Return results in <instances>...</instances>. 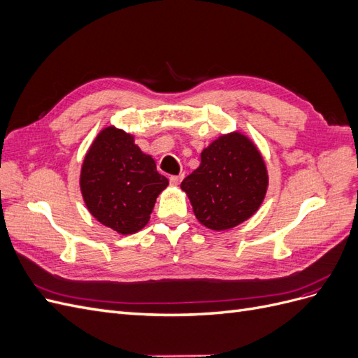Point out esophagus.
Returning <instances> with one entry per match:
<instances>
[{
    "label": "esophagus",
    "mask_w": 358,
    "mask_h": 358,
    "mask_svg": "<svg viewBox=\"0 0 358 358\" xmlns=\"http://www.w3.org/2000/svg\"><path fill=\"white\" fill-rule=\"evenodd\" d=\"M182 179H183V173H180L178 176H170V183H173V185H179Z\"/></svg>",
    "instance_id": "obj_1"
}]
</instances>
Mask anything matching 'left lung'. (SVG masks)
<instances>
[{"label": "left lung", "instance_id": "obj_1", "mask_svg": "<svg viewBox=\"0 0 358 358\" xmlns=\"http://www.w3.org/2000/svg\"><path fill=\"white\" fill-rule=\"evenodd\" d=\"M267 170L255 145L241 133L221 136L201 152L200 167L182 180L194 215L210 230H229L258 210Z\"/></svg>", "mask_w": 358, "mask_h": 358}]
</instances>
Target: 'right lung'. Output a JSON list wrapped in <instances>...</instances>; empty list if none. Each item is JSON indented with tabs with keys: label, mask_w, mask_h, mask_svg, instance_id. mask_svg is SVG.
<instances>
[{
	"label": "right lung",
	"mask_w": 358,
	"mask_h": 358,
	"mask_svg": "<svg viewBox=\"0 0 358 358\" xmlns=\"http://www.w3.org/2000/svg\"><path fill=\"white\" fill-rule=\"evenodd\" d=\"M167 185L169 179L159 175L154 158L134 145L131 134L115 127L96 136L80 171L86 208L119 234L143 229L158 194Z\"/></svg>",
	"instance_id": "obj_1"
}]
</instances>
